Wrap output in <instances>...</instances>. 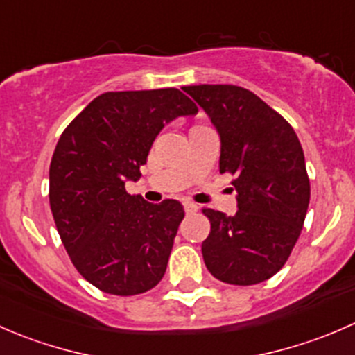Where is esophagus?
Segmentation results:
<instances>
[{"label":"esophagus","instance_id":"34e87169","mask_svg":"<svg viewBox=\"0 0 355 355\" xmlns=\"http://www.w3.org/2000/svg\"><path fill=\"white\" fill-rule=\"evenodd\" d=\"M184 209H185V213H187V214H194L196 211H198V204L192 202V200H185Z\"/></svg>","mask_w":355,"mask_h":355}]
</instances>
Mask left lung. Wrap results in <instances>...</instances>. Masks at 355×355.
Returning a JSON list of instances; mask_svg holds the SVG:
<instances>
[{"mask_svg":"<svg viewBox=\"0 0 355 355\" xmlns=\"http://www.w3.org/2000/svg\"><path fill=\"white\" fill-rule=\"evenodd\" d=\"M221 137L220 173L234 177L235 216L204 207L211 232L202 242L209 273L230 285H256L284 268L302 232L311 184L292 125L249 89L187 85Z\"/></svg>","mask_w":355,"mask_h":355,"instance_id":"8db88e82","label":"left lung"}]
</instances>
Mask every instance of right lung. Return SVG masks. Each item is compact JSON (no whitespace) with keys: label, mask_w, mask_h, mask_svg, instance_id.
I'll return each mask as SVG.
<instances>
[{"label":"right lung","mask_w":355,"mask_h":355,"mask_svg":"<svg viewBox=\"0 0 355 355\" xmlns=\"http://www.w3.org/2000/svg\"><path fill=\"white\" fill-rule=\"evenodd\" d=\"M198 106L175 87L105 92L60 135L49 164V204L71 263L96 288L137 295L166 271L184 206L146 202L137 180L164 123Z\"/></svg>","instance_id":"obj_1"}]
</instances>
